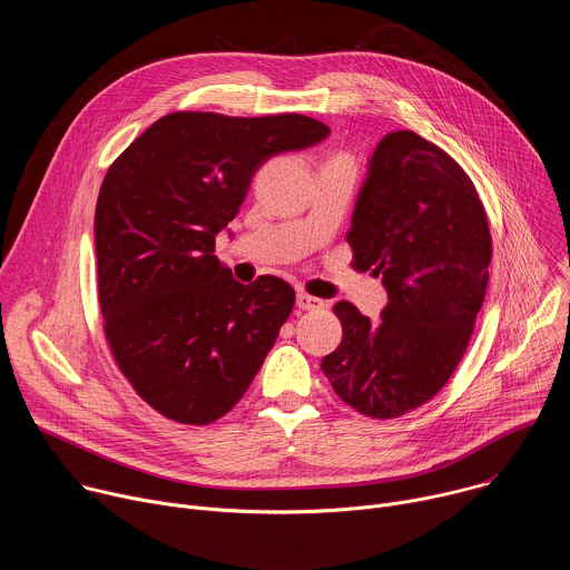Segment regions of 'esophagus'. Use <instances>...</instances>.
<instances>
[{
	"mask_svg": "<svg viewBox=\"0 0 570 570\" xmlns=\"http://www.w3.org/2000/svg\"><path fill=\"white\" fill-rule=\"evenodd\" d=\"M297 306L302 308V311H320V308H324V302L320 299V297H313V295H308V293H297Z\"/></svg>",
	"mask_w": 570,
	"mask_h": 570,
	"instance_id": "esophagus-1",
	"label": "esophagus"
}]
</instances>
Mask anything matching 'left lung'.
I'll use <instances>...</instances> for the list:
<instances>
[{"label":"left lung","mask_w":570,"mask_h":570,"mask_svg":"<svg viewBox=\"0 0 570 570\" xmlns=\"http://www.w3.org/2000/svg\"><path fill=\"white\" fill-rule=\"evenodd\" d=\"M352 266L383 279L387 306L372 322L350 302L322 372L372 420L431 401L462 361L492 264L482 200L458 161L413 130L385 135L372 153L347 232Z\"/></svg>","instance_id":"obj_1"}]
</instances>
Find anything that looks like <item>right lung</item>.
Instances as JSON below:
<instances>
[{"label":"right lung","instance_id":"1","mask_svg":"<svg viewBox=\"0 0 570 570\" xmlns=\"http://www.w3.org/2000/svg\"><path fill=\"white\" fill-rule=\"evenodd\" d=\"M330 128L304 115L157 119L110 165L95 212L97 286L112 358L153 411L220 420L246 394L295 291L275 275L238 284L216 259L255 171Z\"/></svg>","mask_w":570,"mask_h":570}]
</instances>
